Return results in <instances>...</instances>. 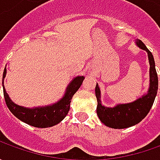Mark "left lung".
<instances>
[{"instance_id":"obj_1","label":"left lung","mask_w":160,"mask_h":160,"mask_svg":"<svg viewBox=\"0 0 160 160\" xmlns=\"http://www.w3.org/2000/svg\"><path fill=\"white\" fill-rule=\"evenodd\" d=\"M136 43L141 49L148 52L150 61V88L148 93L131 103L119 104L114 108H106L102 105L100 100L101 91L99 85L96 84L95 95L98 102L97 115L102 123L110 128L123 129L140 123L151 110L155 97L157 95L158 80L157 71L155 68L154 58L152 53L142 41L137 40Z\"/></svg>"}]
</instances>
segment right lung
I'll list each match as a JSON object with an SVG mask.
<instances>
[{
	"label": "right lung",
	"mask_w": 160,
	"mask_h": 160,
	"mask_svg": "<svg viewBox=\"0 0 160 160\" xmlns=\"http://www.w3.org/2000/svg\"><path fill=\"white\" fill-rule=\"evenodd\" d=\"M6 75V68L3 72V78ZM84 77H77L68 86L64 97L57 103L47 107L28 108L15 104L9 99L8 93L3 86V94L7 107L10 112L19 120L30 126L39 128H46L58 124L68 115L70 108V102L73 95L81 86Z\"/></svg>",
	"instance_id": "add662e5"
}]
</instances>
